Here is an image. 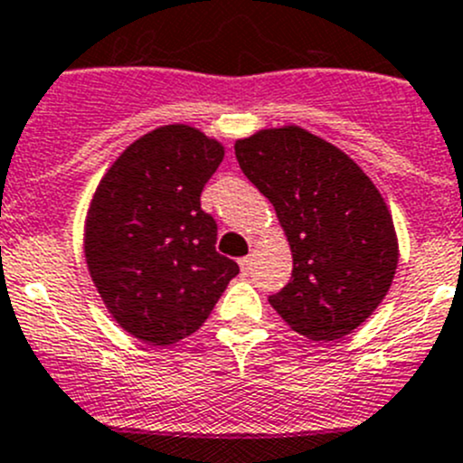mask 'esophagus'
<instances>
[{"instance_id": "34e87169", "label": "esophagus", "mask_w": 463, "mask_h": 463, "mask_svg": "<svg viewBox=\"0 0 463 463\" xmlns=\"http://www.w3.org/2000/svg\"><path fill=\"white\" fill-rule=\"evenodd\" d=\"M239 266H241V270H243L245 275H248V272L252 270V259L243 257V259H241V261H239Z\"/></svg>"}]
</instances>
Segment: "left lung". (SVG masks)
Returning a JSON list of instances; mask_svg holds the SVG:
<instances>
[{
	"mask_svg": "<svg viewBox=\"0 0 463 463\" xmlns=\"http://www.w3.org/2000/svg\"><path fill=\"white\" fill-rule=\"evenodd\" d=\"M245 177L272 202L293 252L268 302L311 341H336L380 307L398 266L393 220L347 154L300 127L236 140Z\"/></svg>",
	"mask_w": 463,
	"mask_h": 463,
	"instance_id": "1",
	"label": "left lung"
}]
</instances>
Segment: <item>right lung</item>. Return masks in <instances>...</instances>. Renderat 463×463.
Here are the masks:
<instances>
[{
    "label": "right lung",
    "mask_w": 463,
    "mask_h": 463,
    "mask_svg": "<svg viewBox=\"0 0 463 463\" xmlns=\"http://www.w3.org/2000/svg\"><path fill=\"white\" fill-rule=\"evenodd\" d=\"M224 149L202 131H149L104 175L86 220V261L113 318L152 345L202 327L239 263L215 252L200 197Z\"/></svg>",
    "instance_id": "add662e5"
}]
</instances>
